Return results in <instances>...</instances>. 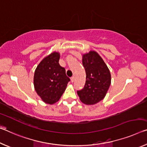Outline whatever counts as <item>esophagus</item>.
<instances>
[{
  "instance_id": "obj_1",
  "label": "esophagus",
  "mask_w": 147,
  "mask_h": 147,
  "mask_svg": "<svg viewBox=\"0 0 147 147\" xmlns=\"http://www.w3.org/2000/svg\"><path fill=\"white\" fill-rule=\"evenodd\" d=\"M74 81H75V77H74V76L71 77V81L72 83H73V82H74Z\"/></svg>"
}]
</instances>
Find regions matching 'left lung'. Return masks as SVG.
I'll return each instance as SVG.
<instances>
[{"label":"left lung","instance_id":"8db88e82","mask_svg":"<svg viewBox=\"0 0 147 147\" xmlns=\"http://www.w3.org/2000/svg\"><path fill=\"white\" fill-rule=\"evenodd\" d=\"M82 63L86 81L83 89L77 92L81 102L92 105L105 98L111 83V75L107 64L95 51L83 55Z\"/></svg>","mask_w":147,"mask_h":147}]
</instances>
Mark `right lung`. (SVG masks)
<instances>
[{
    "mask_svg": "<svg viewBox=\"0 0 147 147\" xmlns=\"http://www.w3.org/2000/svg\"><path fill=\"white\" fill-rule=\"evenodd\" d=\"M60 54L53 52L41 60L36 68L34 87L42 100L53 105L59 100L70 80L66 70L59 64Z\"/></svg>",
    "mask_w": 147,
    "mask_h": 147,
    "instance_id": "1",
    "label": "right lung"
}]
</instances>
